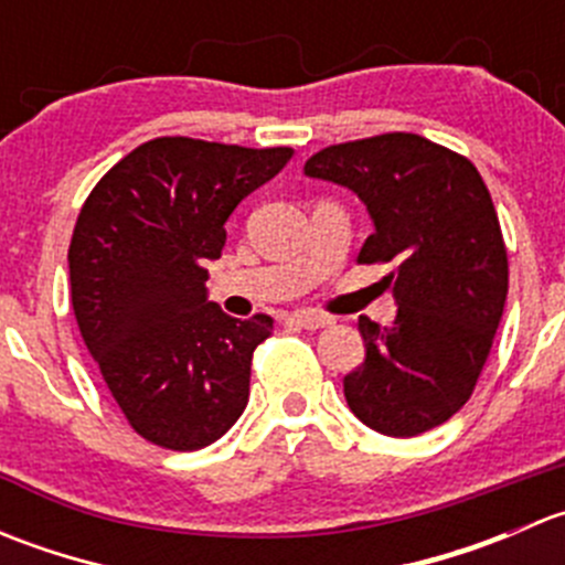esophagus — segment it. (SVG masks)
<instances>
[{
  "mask_svg": "<svg viewBox=\"0 0 565 565\" xmlns=\"http://www.w3.org/2000/svg\"><path fill=\"white\" fill-rule=\"evenodd\" d=\"M292 322L300 324V328H306V330H319V328H328V324H333V317L319 315V311H295Z\"/></svg>",
  "mask_w": 565,
  "mask_h": 565,
  "instance_id": "1",
  "label": "esophagus"
}]
</instances>
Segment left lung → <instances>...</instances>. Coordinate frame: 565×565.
I'll return each instance as SVG.
<instances>
[{
    "instance_id": "1",
    "label": "left lung",
    "mask_w": 565,
    "mask_h": 565,
    "mask_svg": "<svg viewBox=\"0 0 565 565\" xmlns=\"http://www.w3.org/2000/svg\"><path fill=\"white\" fill-rule=\"evenodd\" d=\"M303 172L366 204L374 232L358 262H396V319H358L366 361L344 377L347 404L388 437L446 424L476 388L509 295L489 188L465 156L418 134L324 147Z\"/></svg>"
}]
</instances>
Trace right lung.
I'll return each mask as SVG.
<instances>
[{
	"mask_svg": "<svg viewBox=\"0 0 565 565\" xmlns=\"http://www.w3.org/2000/svg\"><path fill=\"white\" fill-rule=\"evenodd\" d=\"M292 147L161 136L114 163L73 230L71 300L89 355L136 435L199 451L248 404L250 358L273 319L207 300L232 210L273 180Z\"/></svg>",
	"mask_w": 565,
	"mask_h": 565,
	"instance_id": "right-lung-1",
	"label": "right lung"
}]
</instances>
